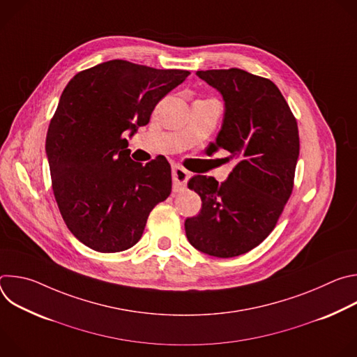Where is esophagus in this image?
Returning <instances> with one entry per match:
<instances>
[{
	"label": "esophagus",
	"instance_id": "esophagus-1",
	"mask_svg": "<svg viewBox=\"0 0 357 357\" xmlns=\"http://www.w3.org/2000/svg\"><path fill=\"white\" fill-rule=\"evenodd\" d=\"M189 178H190V174H189L185 168H182V167H174V168H172L174 190H175V192L182 190V189L186 186Z\"/></svg>",
	"mask_w": 357,
	"mask_h": 357
}]
</instances>
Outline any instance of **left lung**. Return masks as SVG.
I'll use <instances>...</instances> for the list:
<instances>
[{"label": "left lung", "instance_id": "8db88e82", "mask_svg": "<svg viewBox=\"0 0 357 357\" xmlns=\"http://www.w3.org/2000/svg\"><path fill=\"white\" fill-rule=\"evenodd\" d=\"M225 101L223 124L212 148L237 160L219 183L196 175L188 188L202 199L197 216L185 220L199 251L230 259L257 247L274 229L292 192L299 135L287 101L268 79L233 68L197 70Z\"/></svg>", "mask_w": 357, "mask_h": 357}]
</instances>
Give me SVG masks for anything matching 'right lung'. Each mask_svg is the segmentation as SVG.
I'll return each mask as SVG.
<instances>
[{"label": "right lung", "mask_w": 357, "mask_h": 357, "mask_svg": "<svg viewBox=\"0 0 357 357\" xmlns=\"http://www.w3.org/2000/svg\"><path fill=\"white\" fill-rule=\"evenodd\" d=\"M188 76L116 59L77 73L65 87L45 149L61 215L91 250L132 247L151 211L169 196V162L132 161L124 137L146 126L158 101Z\"/></svg>", "instance_id": "right-lung-1"}]
</instances>
